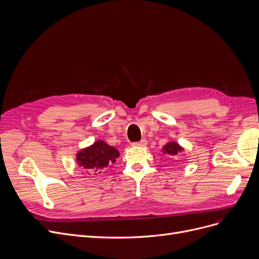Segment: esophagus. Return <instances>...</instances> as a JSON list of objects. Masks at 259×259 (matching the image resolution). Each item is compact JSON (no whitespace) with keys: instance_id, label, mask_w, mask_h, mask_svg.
Returning a JSON list of instances; mask_svg holds the SVG:
<instances>
[{"instance_id":"1","label":"esophagus","mask_w":259,"mask_h":259,"mask_svg":"<svg viewBox=\"0 0 259 259\" xmlns=\"http://www.w3.org/2000/svg\"><path fill=\"white\" fill-rule=\"evenodd\" d=\"M146 144H147V142H146L145 139H142V140L139 141V142H134V143H133L134 146H145Z\"/></svg>"}]
</instances>
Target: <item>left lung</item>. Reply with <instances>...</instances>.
<instances>
[{
    "label": "left lung",
    "instance_id": "left-lung-1",
    "mask_svg": "<svg viewBox=\"0 0 259 259\" xmlns=\"http://www.w3.org/2000/svg\"><path fill=\"white\" fill-rule=\"evenodd\" d=\"M163 154L164 155H166V157H168V158H174L175 156H177L180 152H182L183 151V149L182 147L178 144V143H176V142H174V141H170V142H168V143H166L164 146H163Z\"/></svg>",
    "mask_w": 259,
    "mask_h": 259
}]
</instances>
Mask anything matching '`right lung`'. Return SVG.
<instances>
[{"label":"right lung","instance_id":"add662e5","mask_svg":"<svg viewBox=\"0 0 259 259\" xmlns=\"http://www.w3.org/2000/svg\"><path fill=\"white\" fill-rule=\"evenodd\" d=\"M119 152L114 146H110L102 140L96 141L93 145L86 147L77 154V162L89 173L98 175L106 168L112 167Z\"/></svg>","mask_w":259,"mask_h":259}]
</instances>
